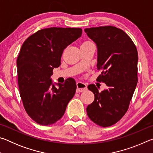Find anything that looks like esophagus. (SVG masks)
Masks as SVG:
<instances>
[{
	"label": "esophagus",
	"mask_w": 153,
	"mask_h": 153,
	"mask_svg": "<svg viewBox=\"0 0 153 153\" xmlns=\"http://www.w3.org/2000/svg\"><path fill=\"white\" fill-rule=\"evenodd\" d=\"M87 86L84 83L78 82L77 83V92H82L87 90Z\"/></svg>",
	"instance_id": "34e87169"
}]
</instances>
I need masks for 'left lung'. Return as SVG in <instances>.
<instances>
[{
  "label": "left lung",
  "instance_id": "1",
  "mask_svg": "<svg viewBox=\"0 0 153 153\" xmlns=\"http://www.w3.org/2000/svg\"><path fill=\"white\" fill-rule=\"evenodd\" d=\"M88 37L97 44V77L108 89L101 92L94 84L88 86L94 100L86 108L89 118L103 128L120 121L128 111L138 82V51L127 33L111 25L86 28Z\"/></svg>",
  "mask_w": 153,
  "mask_h": 153
}]
</instances>
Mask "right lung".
I'll list each match as a JSON object with an SVG mask.
<instances>
[{"label": "right lung", "instance_id": "1", "mask_svg": "<svg viewBox=\"0 0 153 153\" xmlns=\"http://www.w3.org/2000/svg\"><path fill=\"white\" fill-rule=\"evenodd\" d=\"M82 33L81 28H45L23 43L17 59L18 86L25 111L40 125H52L60 120L76 93L74 79L58 83L56 88L51 77L53 69L61 65L64 49Z\"/></svg>", "mask_w": 153, "mask_h": 153}]
</instances>
